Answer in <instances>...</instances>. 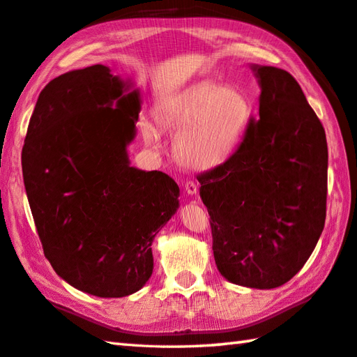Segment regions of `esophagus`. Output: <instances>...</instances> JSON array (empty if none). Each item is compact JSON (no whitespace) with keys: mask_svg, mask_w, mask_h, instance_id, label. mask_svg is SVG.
<instances>
[{"mask_svg":"<svg viewBox=\"0 0 357 357\" xmlns=\"http://www.w3.org/2000/svg\"><path fill=\"white\" fill-rule=\"evenodd\" d=\"M185 191H186L189 195L197 194V191H199V185L195 183L194 180H188L186 183H185Z\"/></svg>","mask_w":357,"mask_h":357,"instance_id":"34e87169","label":"esophagus"}]
</instances>
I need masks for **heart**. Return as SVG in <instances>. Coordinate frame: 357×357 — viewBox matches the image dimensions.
<instances>
[{
  "mask_svg": "<svg viewBox=\"0 0 357 357\" xmlns=\"http://www.w3.org/2000/svg\"><path fill=\"white\" fill-rule=\"evenodd\" d=\"M251 115L248 98L236 87L199 83L188 87L157 109L158 125L178 134L176 155L192 168H211L225 162L238 146ZM146 142H155V130L142 123Z\"/></svg>",
  "mask_w": 357,
  "mask_h": 357,
  "instance_id": "b5f03b06",
  "label": "heart"
}]
</instances>
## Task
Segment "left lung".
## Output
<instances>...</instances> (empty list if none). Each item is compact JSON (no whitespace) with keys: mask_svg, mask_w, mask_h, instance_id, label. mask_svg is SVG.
<instances>
[{"mask_svg":"<svg viewBox=\"0 0 357 357\" xmlns=\"http://www.w3.org/2000/svg\"><path fill=\"white\" fill-rule=\"evenodd\" d=\"M259 117L227 162L197 176L215 265L236 285L271 289L302 270L326 215L325 129L287 70L257 66Z\"/></svg>","mask_w":357,"mask_h":357,"instance_id":"1","label":"left lung"}]
</instances>
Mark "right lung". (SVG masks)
<instances>
[{"label": "right lung", "instance_id": "obj_1", "mask_svg": "<svg viewBox=\"0 0 357 357\" xmlns=\"http://www.w3.org/2000/svg\"><path fill=\"white\" fill-rule=\"evenodd\" d=\"M96 64L54 78L29 121L21 165L46 259L69 285L125 297L154 268L152 240L178 208L168 174L129 165L140 92Z\"/></svg>", "mask_w": 357, "mask_h": 357}]
</instances>
